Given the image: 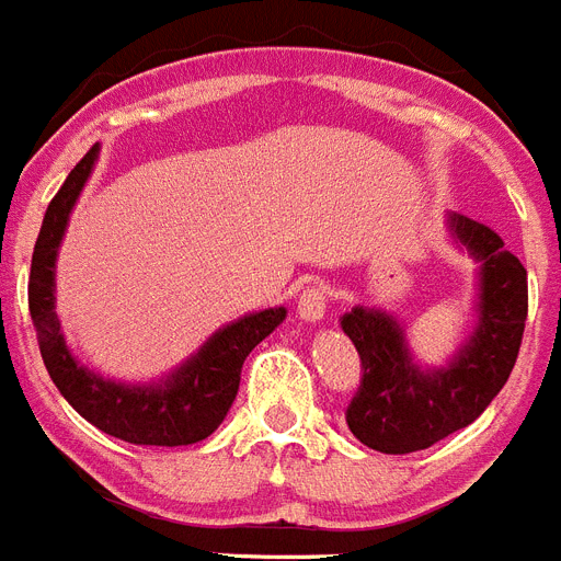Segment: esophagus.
I'll return each mask as SVG.
<instances>
[{
  "mask_svg": "<svg viewBox=\"0 0 561 561\" xmlns=\"http://www.w3.org/2000/svg\"><path fill=\"white\" fill-rule=\"evenodd\" d=\"M327 306H329V289L323 284H309L304 291H300L298 298V314L309 323L320 320L327 314Z\"/></svg>",
  "mask_w": 561,
  "mask_h": 561,
  "instance_id": "esophagus-1",
  "label": "esophagus"
}]
</instances>
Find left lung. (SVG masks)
I'll list each match as a JSON object with an SVG mask.
<instances>
[{
    "label": "left lung",
    "instance_id": "left-lung-1",
    "mask_svg": "<svg viewBox=\"0 0 561 561\" xmlns=\"http://www.w3.org/2000/svg\"><path fill=\"white\" fill-rule=\"evenodd\" d=\"M451 232L480 270V323L454 363L420 371L403 329L377 309H352L340 327L360 354V386L346 423L363 445L382 454L423 451L480 417L514 371L528 320V272L485 224L451 215Z\"/></svg>",
    "mask_w": 561,
    "mask_h": 561
}]
</instances>
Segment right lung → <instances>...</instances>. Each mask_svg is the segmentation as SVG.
I'll return each instance as SVG.
<instances>
[{
    "mask_svg": "<svg viewBox=\"0 0 561 561\" xmlns=\"http://www.w3.org/2000/svg\"><path fill=\"white\" fill-rule=\"evenodd\" d=\"M95 156L99 144L90 147L88 156L70 170L59 193L53 195L33 247L27 306L47 375L67 403L110 437L133 445H190L207 439L224 423L238 394L247 354L286 318V309L277 306L255 312L215 332L207 346L161 386H124L81 368L65 346L59 318L53 312V270L67 218L93 170Z\"/></svg>",
    "mask_w": 561,
    "mask_h": 561,
    "instance_id": "1",
    "label": "right lung"
}]
</instances>
